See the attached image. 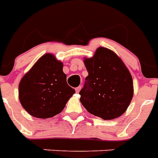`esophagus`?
<instances>
[{"label": "esophagus", "mask_w": 158, "mask_h": 158, "mask_svg": "<svg viewBox=\"0 0 158 158\" xmlns=\"http://www.w3.org/2000/svg\"><path fill=\"white\" fill-rule=\"evenodd\" d=\"M80 89H81V86H79L78 88H76V89H75V91H76V93H79Z\"/></svg>", "instance_id": "34e87169"}]
</instances>
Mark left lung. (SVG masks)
Returning a JSON list of instances; mask_svg holds the SVG:
<instances>
[{
	"mask_svg": "<svg viewBox=\"0 0 158 158\" xmlns=\"http://www.w3.org/2000/svg\"><path fill=\"white\" fill-rule=\"evenodd\" d=\"M89 75L80 90V102L89 113L112 120L125 113L134 95L132 76L120 57L98 48L91 58H84Z\"/></svg>",
	"mask_w": 158,
	"mask_h": 158,
	"instance_id": "1",
	"label": "left lung"
}]
</instances>
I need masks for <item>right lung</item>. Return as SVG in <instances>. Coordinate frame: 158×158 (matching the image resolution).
Wrapping results in <instances>:
<instances>
[{"mask_svg": "<svg viewBox=\"0 0 158 158\" xmlns=\"http://www.w3.org/2000/svg\"><path fill=\"white\" fill-rule=\"evenodd\" d=\"M75 90L68 85L63 64L52 54L43 55L19 84V98L26 111L47 119L63 110Z\"/></svg>", "mask_w": 158, "mask_h": 158, "instance_id": "right-lung-1", "label": "right lung"}]
</instances>
